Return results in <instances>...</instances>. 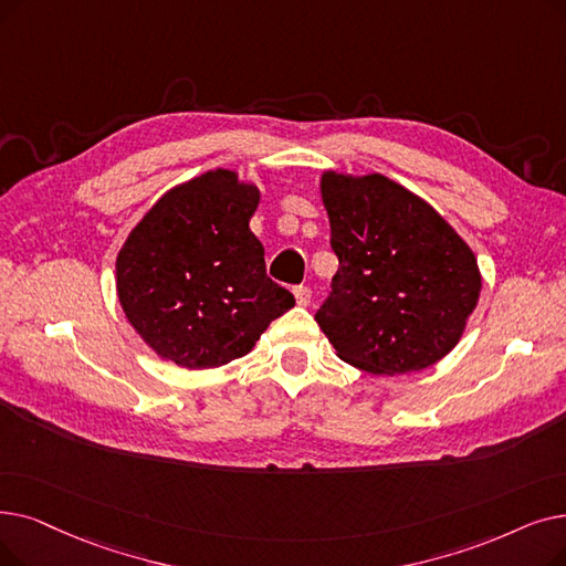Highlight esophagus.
<instances>
[{"label": "esophagus", "instance_id": "1", "mask_svg": "<svg viewBox=\"0 0 566 566\" xmlns=\"http://www.w3.org/2000/svg\"><path fill=\"white\" fill-rule=\"evenodd\" d=\"M293 296H296V303L298 305H310V301H312V289L310 286H296V289H293Z\"/></svg>", "mask_w": 566, "mask_h": 566}]
</instances>
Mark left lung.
I'll list each match as a JSON object with an SVG mask.
<instances>
[{
	"instance_id": "obj_1",
	"label": "left lung",
	"mask_w": 566,
	"mask_h": 566,
	"mask_svg": "<svg viewBox=\"0 0 566 566\" xmlns=\"http://www.w3.org/2000/svg\"><path fill=\"white\" fill-rule=\"evenodd\" d=\"M322 196L339 268L314 318L337 356L390 377L444 358L481 291L467 242L423 199L379 174H324Z\"/></svg>"
}]
</instances>
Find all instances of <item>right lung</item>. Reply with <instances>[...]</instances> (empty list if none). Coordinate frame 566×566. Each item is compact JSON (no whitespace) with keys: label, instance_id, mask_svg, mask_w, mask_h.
Masks as SVG:
<instances>
[{"label":"right lung","instance_id":"1","mask_svg":"<svg viewBox=\"0 0 566 566\" xmlns=\"http://www.w3.org/2000/svg\"><path fill=\"white\" fill-rule=\"evenodd\" d=\"M259 189L217 168L166 191L117 254V296L129 324L166 360L187 370L248 354L296 305L265 275L250 231Z\"/></svg>","mask_w":566,"mask_h":566}]
</instances>
